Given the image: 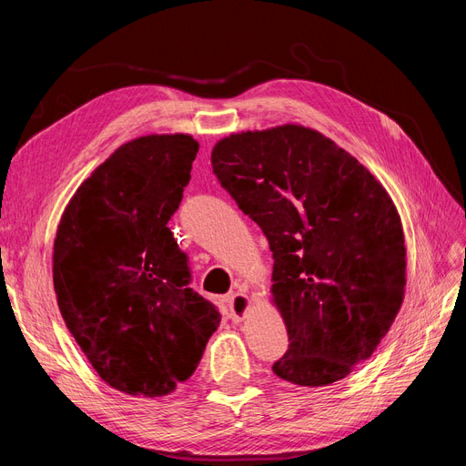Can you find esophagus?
I'll return each mask as SVG.
<instances>
[{"mask_svg": "<svg viewBox=\"0 0 466 466\" xmlns=\"http://www.w3.org/2000/svg\"><path fill=\"white\" fill-rule=\"evenodd\" d=\"M228 305H229L231 319H233V320H241V319L247 315V311H248L250 298H248V295H247L245 291H237V293L229 295V298H228Z\"/></svg>", "mask_w": 466, "mask_h": 466, "instance_id": "1", "label": "esophagus"}]
</instances>
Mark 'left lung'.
I'll return each mask as SVG.
<instances>
[{
  "instance_id": "1",
  "label": "left lung",
  "mask_w": 466,
  "mask_h": 466,
  "mask_svg": "<svg viewBox=\"0 0 466 466\" xmlns=\"http://www.w3.org/2000/svg\"><path fill=\"white\" fill-rule=\"evenodd\" d=\"M211 167L272 250L289 338L272 371L303 387L344 379L404 298V233L387 190L332 139L293 124L221 139Z\"/></svg>"
}]
</instances>
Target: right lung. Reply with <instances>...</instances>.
Wrapping results in <instances>:
<instances>
[{
  "instance_id": "obj_1",
  "label": "right lung",
  "mask_w": 466,
  "mask_h": 466,
  "mask_svg": "<svg viewBox=\"0 0 466 466\" xmlns=\"http://www.w3.org/2000/svg\"><path fill=\"white\" fill-rule=\"evenodd\" d=\"M198 142L144 136L95 168L54 241V289L66 327L105 383L165 397L198 368L218 307L190 288L187 252L167 228Z\"/></svg>"
}]
</instances>
